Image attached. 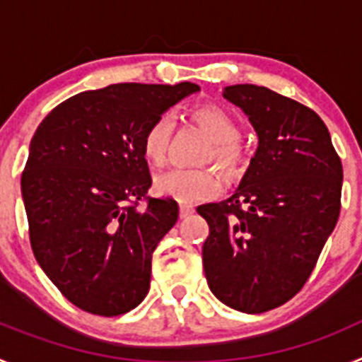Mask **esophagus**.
<instances>
[{
    "label": "esophagus",
    "instance_id": "obj_1",
    "mask_svg": "<svg viewBox=\"0 0 362 362\" xmlns=\"http://www.w3.org/2000/svg\"><path fill=\"white\" fill-rule=\"evenodd\" d=\"M194 214V209L192 206H188V204H181V210H179V216L181 217H188Z\"/></svg>",
    "mask_w": 362,
    "mask_h": 362
}]
</instances>
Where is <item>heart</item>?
<instances>
[{
    "instance_id": "obj_1",
    "label": "heart",
    "mask_w": 362,
    "mask_h": 362,
    "mask_svg": "<svg viewBox=\"0 0 362 362\" xmlns=\"http://www.w3.org/2000/svg\"><path fill=\"white\" fill-rule=\"evenodd\" d=\"M192 119L199 124L212 139L206 159L216 161L228 174H235L245 163V152L238 143L239 124L225 108L217 105H203L192 110ZM172 134V117L163 114L148 124L143 134V156L153 166H165L168 158V143ZM156 188L161 194L181 203H197L217 196L223 188V179L212 166L204 168H175L156 179Z\"/></svg>"
}]
</instances>
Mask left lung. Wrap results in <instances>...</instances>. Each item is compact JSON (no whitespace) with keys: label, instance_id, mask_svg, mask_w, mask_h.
<instances>
[{"label":"left lung","instance_id":"obj_1","mask_svg":"<svg viewBox=\"0 0 362 362\" xmlns=\"http://www.w3.org/2000/svg\"><path fill=\"white\" fill-rule=\"evenodd\" d=\"M223 95L245 110L259 146L238 192L197 209L210 226L204 276L221 303L263 313L312 276L341 212L343 165L312 108L257 85Z\"/></svg>","mask_w":362,"mask_h":362}]
</instances>
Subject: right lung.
Wrapping results in <instances>:
<instances>
[{"label": "right lung", "mask_w": 362, "mask_h": 362, "mask_svg": "<svg viewBox=\"0 0 362 362\" xmlns=\"http://www.w3.org/2000/svg\"><path fill=\"white\" fill-rule=\"evenodd\" d=\"M197 90L185 81L81 92L57 105L32 137L21 174L32 252L83 312L116 317L148 293L152 252L177 223L179 204L146 196L143 134Z\"/></svg>", "instance_id": "add662e5"}]
</instances>
